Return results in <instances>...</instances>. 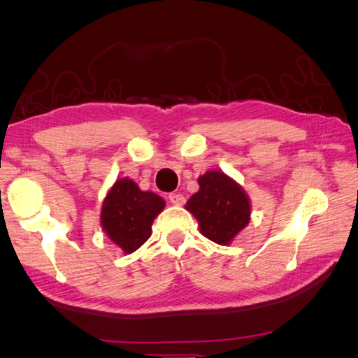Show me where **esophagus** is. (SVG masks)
<instances>
[{
	"mask_svg": "<svg viewBox=\"0 0 358 358\" xmlns=\"http://www.w3.org/2000/svg\"><path fill=\"white\" fill-rule=\"evenodd\" d=\"M169 201H171L174 206H182L185 203V198L180 195V193H169Z\"/></svg>",
	"mask_w": 358,
	"mask_h": 358,
	"instance_id": "1",
	"label": "esophagus"
}]
</instances>
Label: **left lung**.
Returning <instances> with one entry per match:
<instances>
[{
  "mask_svg": "<svg viewBox=\"0 0 358 358\" xmlns=\"http://www.w3.org/2000/svg\"><path fill=\"white\" fill-rule=\"evenodd\" d=\"M199 190L187 201V210L209 241L228 245L250 222V199L242 187L217 169L198 179Z\"/></svg>",
  "mask_w": 358,
  "mask_h": 358,
  "instance_id": "left-lung-1",
  "label": "left lung"
}]
</instances>
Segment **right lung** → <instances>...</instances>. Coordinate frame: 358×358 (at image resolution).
Wrapping results in <instances>:
<instances>
[{
	"label": "right lung",
	"instance_id": "obj_1",
	"mask_svg": "<svg viewBox=\"0 0 358 358\" xmlns=\"http://www.w3.org/2000/svg\"><path fill=\"white\" fill-rule=\"evenodd\" d=\"M163 208L159 195L141 192L131 179H117L103 201L100 223L111 242L129 255L149 239L154 218Z\"/></svg>",
	"mask_w": 358,
	"mask_h": 358
}]
</instances>
